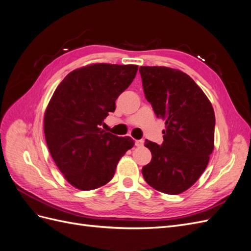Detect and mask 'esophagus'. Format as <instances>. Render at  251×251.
<instances>
[{
	"label": "esophagus",
	"instance_id": "1",
	"mask_svg": "<svg viewBox=\"0 0 251 251\" xmlns=\"http://www.w3.org/2000/svg\"><path fill=\"white\" fill-rule=\"evenodd\" d=\"M135 146H136V147H142V146H143V140H142V139L136 140V141H135Z\"/></svg>",
	"mask_w": 251,
	"mask_h": 251
}]
</instances>
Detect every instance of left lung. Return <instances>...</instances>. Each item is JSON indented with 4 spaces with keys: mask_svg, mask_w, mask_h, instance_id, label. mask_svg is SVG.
Instances as JSON below:
<instances>
[{
    "mask_svg": "<svg viewBox=\"0 0 251 251\" xmlns=\"http://www.w3.org/2000/svg\"><path fill=\"white\" fill-rule=\"evenodd\" d=\"M139 72L147 100L156 116L165 121L163 142H144L151 160L142 168V175L157 191L178 195L191 187L208 164L215 112L187 74L168 67H140Z\"/></svg>",
    "mask_w": 251,
    "mask_h": 251,
    "instance_id": "8db88e82",
    "label": "left lung"
}]
</instances>
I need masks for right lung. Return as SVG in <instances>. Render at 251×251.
<instances>
[{
  "instance_id": "add662e5",
  "label": "right lung",
  "mask_w": 251,
  "mask_h": 251,
  "mask_svg": "<svg viewBox=\"0 0 251 251\" xmlns=\"http://www.w3.org/2000/svg\"><path fill=\"white\" fill-rule=\"evenodd\" d=\"M138 66L94 64L70 72L45 112L44 133L50 154L69 183L81 191L113 178L119 159L134 146L100 126L134 80Z\"/></svg>"
}]
</instances>
